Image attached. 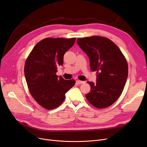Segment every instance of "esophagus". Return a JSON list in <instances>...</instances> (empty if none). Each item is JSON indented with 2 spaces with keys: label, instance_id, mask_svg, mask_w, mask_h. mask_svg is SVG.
Returning a JSON list of instances; mask_svg holds the SVG:
<instances>
[{
  "label": "esophagus",
  "instance_id": "1",
  "mask_svg": "<svg viewBox=\"0 0 147 147\" xmlns=\"http://www.w3.org/2000/svg\"><path fill=\"white\" fill-rule=\"evenodd\" d=\"M76 83H77V84H83V83H84V82H83V81H80V80H77V81H76Z\"/></svg>",
  "mask_w": 147,
  "mask_h": 147
}]
</instances>
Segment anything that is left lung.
<instances>
[{
  "label": "left lung",
  "mask_w": 147,
  "mask_h": 147,
  "mask_svg": "<svg viewBox=\"0 0 147 147\" xmlns=\"http://www.w3.org/2000/svg\"><path fill=\"white\" fill-rule=\"evenodd\" d=\"M77 43L90 58V68L97 71L96 83L88 82L90 92L86 94L96 108L112 105L121 94L127 80V61L118 46L110 39L100 37L78 38Z\"/></svg>",
  "instance_id": "obj_1"
}]
</instances>
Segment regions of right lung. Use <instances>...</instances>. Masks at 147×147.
Listing matches in <instances>:
<instances>
[{
	"label": "right lung",
	"instance_id": "1",
	"mask_svg": "<svg viewBox=\"0 0 147 147\" xmlns=\"http://www.w3.org/2000/svg\"><path fill=\"white\" fill-rule=\"evenodd\" d=\"M76 38H46L38 42L26 61L24 75L29 92L37 103L48 110L59 107L65 94L75 84L56 75L57 67L63 65L65 52Z\"/></svg>",
	"mask_w": 147,
	"mask_h": 147
}]
</instances>
